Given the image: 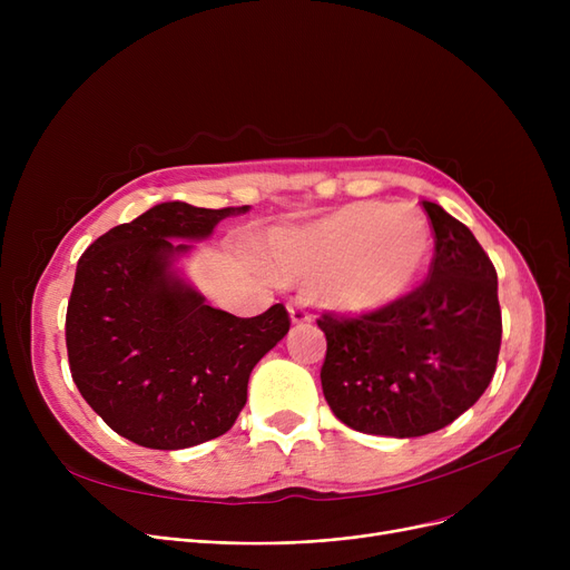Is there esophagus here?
<instances>
[{
  "mask_svg": "<svg viewBox=\"0 0 570 570\" xmlns=\"http://www.w3.org/2000/svg\"><path fill=\"white\" fill-rule=\"evenodd\" d=\"M288 314H291V321L295 325H303V323H309L312 321V314L307 312L305 303L303 301H291L288 303Z\"/></svg>",
  "mask_w": 570,
  "mask_h": 570,
  "instance_id": "1",
  "label": "esophagus"
}]
</instances>
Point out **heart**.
Segmentation results:
<instances>
[{
	"instance_id": "obj_1",
	"label": "heart",
	"mask_w": 570,
	"mask_h": 570,
	"mask_svg": "<svg viewBox=\"0 0 570 570\" xmlns=\"http://www.w3.org/2000/svg\"><path fill=\"white\" fill-rule=\"evenodd\" d=\"M430 252V222L413 205L353 203L307 228L277 233L269 267L282 279L318 282L342 314L374 312L406 291Z\"/></svg>"
}]
</instances>
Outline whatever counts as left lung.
<instances>
[{"instance_id":"8db88e82","label":"left lung","mask_w":570,"mask_h":570,"mask_svg":"<svg viewBox=\"0 0 570 570\" xmlns=\"http://www.w3.org/2000/svg\"><path fill=\"white\" fill-rule=\"evenodd\" d=\"M423 209L434 235L428 279L374 312L316 318L325 402L365 434L406 439L451 425L497 370V269L462 222L430 200Z\"/></svg>"}]
</instances>
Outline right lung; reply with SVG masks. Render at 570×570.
<instances>
[{
  "label": "right lung",
  "instance_id": "add662e5",
  "mask_svg": "<svg viewBox=\"0 0 570 570\" xmlns=\"http://www.w3.org/2000/svg\"><path fill=\"white\" fill-rule=\"evenodd\" d=\"M243 207L161 203L85 249L67 307L69 370L104 423L138 445L179 451L226 434L254 365L291 327L282 303L239 318L168 273L170 256Z\"/></svg>",
  "mask_w": 570,
  "mask_h": 570
}]
</instances>
